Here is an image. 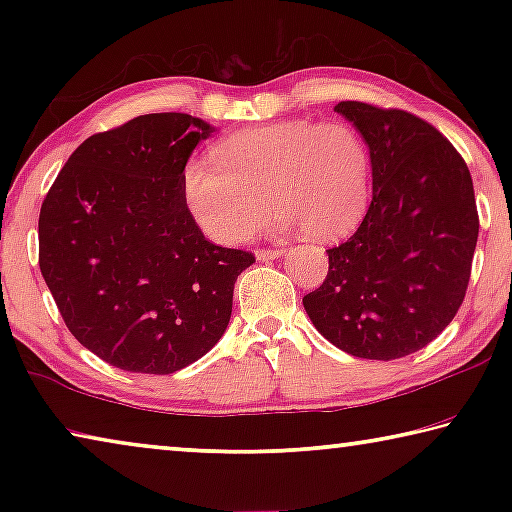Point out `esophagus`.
<instances>
[{
	"label": "esophagus",
	"instance_id": "esophagus-1",
	"mask_svg": "<svg viewBox=\"0 0 512 512\" xmlns=\"http://www.w3.org/2000/svg\"><path fill=\"white\" fill-rule=\"evenodd\" d=\"M284 253H287V250H282V248H271V250H257L255 257L259 259V262H268V259H277V257H282Z\"/></svg>",
	"mask_w": 512,
	"mask_h": 512
}]
</instances>
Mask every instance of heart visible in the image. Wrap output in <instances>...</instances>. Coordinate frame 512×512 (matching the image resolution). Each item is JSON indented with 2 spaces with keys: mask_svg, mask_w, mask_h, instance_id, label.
<instances>
[{
  "mask_svg": "<svg viewBox=\"0 0 512 512\" xmlns=\"http://www.w3.org/2000/svg\"><path fill=\"white\" fill-rule=\"evenodd\" d=\"M214 162L187 160L183 196L207 237L232 246L248 239L280 207L275 230L336 241L357 228L370 201L372 162L363 137L345 121L282 119L232 133L214 146Z\"/></svg>",
  "mask_w": 512,
  "mask_h": 512,
  "instance_id": "obj_1",
  "label": "heart"
}]
</instances>
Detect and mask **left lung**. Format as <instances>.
<instances>
[{"label": "left lung", "mask_w": 512, "mask_h": 512, "mask_svg": "<svg viewBox=\"0 0 512 512\" xmlns=\"http://www.w3.org/2000/svg\"><path fill=\"white\" fill-rule=\"evenodd\" d=\"M366 140L372 201L359 230L329 248V273L302 298L325 339L359 359L418 352L452 323L479 237L472 176L436 128L404 110L341 101Z\"/></svg>", "instance_id": "8db88e82"}]
</instances>
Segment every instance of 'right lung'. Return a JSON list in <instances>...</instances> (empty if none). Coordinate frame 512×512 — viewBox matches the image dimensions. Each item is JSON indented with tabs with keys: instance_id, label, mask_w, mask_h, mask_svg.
<instances>
[{
	"instance_id": "add662e5",
	"label": "right lung",
	"mask_w": 512,
	"mask_h": 512,
	"mask_svg": "<svg viewBox=\"0 0 512 512\" xmlns=\"http://www.w3.org/2000/svg\"><path fill=\"white\" fill-rule=\"evenodd\" d=\"M212 133L185 112L135 117L88 137L42 203V277L74 339L110 366L171 375L230 323L255 257L210 244L183 196V167Z\"/></svg>"
}]
</instances>
